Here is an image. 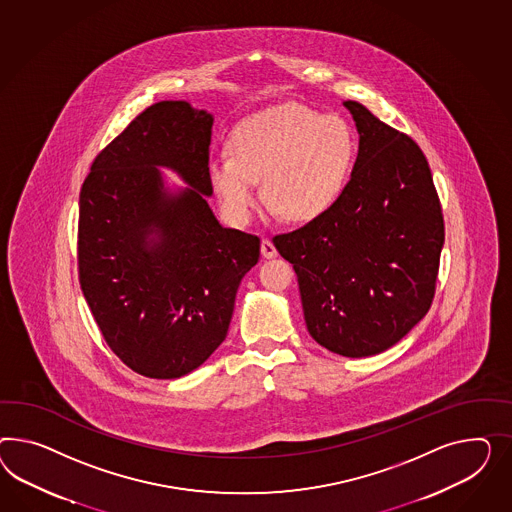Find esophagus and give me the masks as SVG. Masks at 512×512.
<instances>
[{
    "instance_id": "1",
    "label": "esophagus",
    "mask_w": 512,
    "mask_h": 512,
    "mask_svg": "<svg viewBox=\"0 0 512 512\" xmlns=\"http://www.w3.org/2000/svg\"><path fill=\"white\" fill-rule=\"evenodd\" d=\"M261 253H263L264 259H274L277 255V249L270 238H263L261 242Z\"/></svg>"
}]
</instances>
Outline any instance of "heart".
<instances>
[{
    "instance_id": "heart-1",
    "label": "heart",
    "mask_w": 512,
    "mask_h": 512,
    "mask_svg": "<svg viewBox=\"0 0 512 512\" xmlns=\"http://www.w3.org/2000/svg\"><path fill=\"white\" fill-rule=\"evenodd\" d=\"M229 154L210 158L207 177L229 220L246 223L257 205V180L270 214L315 220L345 190L356 139L339 115L281 104L242 119L229 134Z\"/></svg>"
}]
</instances>
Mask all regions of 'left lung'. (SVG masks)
Wrapping results in <instances>:
<instances>
[{
    "instance_id": "left-lung-1",
    "label": "left lung",
    "mask_w": 512,
    "mask_h": 512,
    "mask_svg": "<svg viewBox=\"0 0 512 512\" xmlns=\"http://www.w3.org/2000/svg\"><path fill=\"white\" fill-rule=\"evenodd\" d=\"M360 134L339 199L304 227L274 236L292 264L307 332L345 358L399 343L434 298L445 231L429 162L414 139L346 100Z\"/></svg>"
}]
</instances>
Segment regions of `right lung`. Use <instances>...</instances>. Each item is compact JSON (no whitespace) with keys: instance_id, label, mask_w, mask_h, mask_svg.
<instances>
[{"instance_id":"right-lung-1","label":"right lung","mask_w":512,"mask_h":512,"mask_svg":"<svg viewBox=\"0 0 512 512\" xmlns=\"http://www.w3.org/2000/svg\"><path fill=\"white\" fill-rule=\"evenodd\" d=\"M212 113L164 100L98 154L80 192L85 302L117 358L149 378L192 373L223 343L259 236L227 229L207 197ZM188 189L171 191L159 171Z\"/></svg>"}]
</instances>
